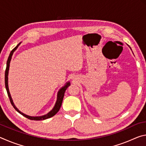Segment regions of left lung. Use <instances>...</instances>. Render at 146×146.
Masks as SVG:
<instances>
[{
	"mask_svg": "<svg viewBox=\"0 0 146 146\" xmlns=\"http://www.w3.org/2000/svg\"><path fill=\"white\" fill-rule=\"evenodd\" d=\"M129 48H130V47H129ZM130 49H131V48H130Z\"/></svg>",
	"mask_w": 146,
	"mask_h": 146,
	"instance_id": "left-lung-1",
	"label": "left lung"
}]
</instances>
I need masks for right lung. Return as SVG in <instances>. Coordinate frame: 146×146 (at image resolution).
<instances>
[{
    "label": "right lung",
    "mask_w": 146,
    "mask_h": 146,
    "mask_svg": "<svg viewBox=\"0 0 146 146\" xmlns=\"http://www.w3.org/2000/svg\"><path fill=\"white\" fill-rule=\"evenodd\" d=\"M21 44V42H20L18 45H17L15 48L13 50L11 51L10 54H9V57L8 59V61H7V64H6V71H5V86H6V89L7 91V93H8V95L9 97V100H10L11 104L12 106H13V108L15 109V110L17 112H19L20 114H21L22 115H23L24 117H26L28 119H30L32 120H46L48 119V118H49L51 117H53L54 115H56V113H58V111L60 110V108L62 106V100H63V98L64 96V93H65L66 90H67V88L71 85L70 82H68L65 84L63 87H62L60 90H58V93H57V97H56V101L55 102V104L53 108L50 111L48 112L47 114L42 115V116H38V117H33V116H29L28 115H26L23 113V112H21L18 108H17L13 101V99H12L11 96L10 92H9V87H8V73H9V64H10V62L11 60V57L12 55H13V53L15 51L16 49L18 48L19 46Z\"/></svg>",
    "instance_id": "add662e5"
}]
</instances>
